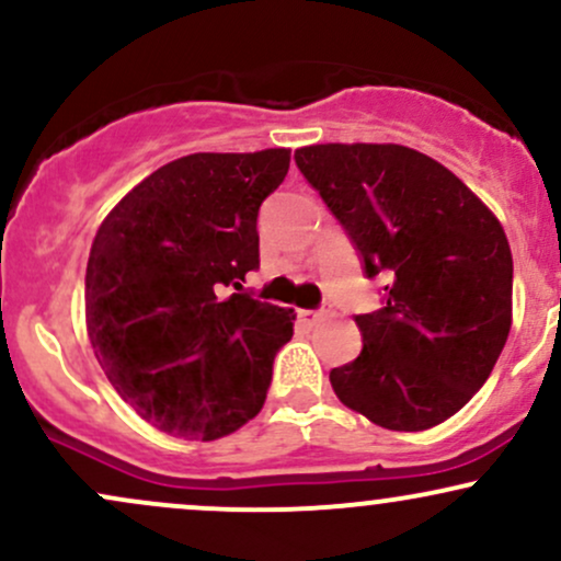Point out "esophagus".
Instances as JSON below:
<instances>
[{
    "instance_id": "1",
    "label": "esophagus",
    "mask_w": 561,
    "mask_h": 561,
    "mask_svg": "<svg viewBox=\"0 0 561 561\" xmlns=\"http://www.w3.org/2000/svg\"><path fill=\"white\" fill-rule=\"evenodd\" d=\"M324 317H330V308H319V311H300V319L308 321V324H317Z\"/></svg>"
}]
</instances>
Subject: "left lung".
Here are the masks:
<instances>
[{
	"label": "left lung",
	"instance_id": "8db88e82",
	"mask_svg": "<svg viewBox=\"0 0 561 561\" xmlns=\"http://www.w3.org/2000/svg\"><path fill=\"white\" fill-rule=\"evenodd\" d=\"M295 163L382 274V308L356 317L364 347L330 371L347 409L398 433L446 422L491 377L512 330V250L488 205L403 145H311Z\"/></svg>",
	"mask_w": 561,
	"mask_h": 561
}]
</instances>
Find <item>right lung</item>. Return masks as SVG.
Segmentation results:
<instances>
[{
	"instance_id": "1",
	"label": "right lung",
	"mask_w": 561,
	"mask_h": 561,
	"mask_svg": "<svg viewBox=\"0 0 561 561\" xmlns=\"http://www.w3.org/2000/svg\"><path fill=\"white\" fill-rule=\"evenodd\" d=\"M289 150L195 152L139 182L96 229L87 332L124 401L163 433L216 440L263 409L293 308L250 298L259 208Z\"/></svg>"
}]
</instances>
